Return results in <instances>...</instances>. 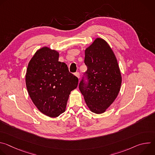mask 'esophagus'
I'll list each match as a JSON object with an SVG mask.
<instances>
[{
    "label": "esophagus",
    "instance_id": "obj_1",
    "mask_svg": "<svg viewBox=\"0 0 155 155\" xmlns=\"http://www.w3.org/2000/svg\"><path fill=\"white\" fill-rule=\"evenodd\" d=\"M75 75L78 78V79H80V73L79 72H76L75 74Z\"/></svg>",
    "mask_w": 155,
    "mask_h": 155
}]
</instances>
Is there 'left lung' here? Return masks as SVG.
Wrapping results in <instances>:
<instances>
[{
  "label": "left lung",
  "mask_w": 155,
  "mask_h": 155,
  "mask_svg": "<svg viewBox=\"0 0 155 155\" xmlns=\"http://www.w3.org/2000/svg\"><path fill=\"white\" fill-rule=\"evenodd\" d=\"M88 83L79 84L86 105L96 114L104 113L117 97L122 77L115 53L108 43L97 37L84 51Z\"/></svg>",
  "instance_id": "obj_1"
}]
</instances>
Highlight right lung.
I'll list each match as a JSON object with an SVG mask.
<instances>
[{
  "mask_svg": "<svg viewBox=\"0 0 155 155\" xmlns=\"http://www.w3.org/2000/svg\"><path fill=\"white\" fill-rule=\"evenodd\" d=\"M59 53L44 47L30 60L26 74L28 94L37 109L51 118L65 111L71 92L78 80L69 71L68 65L59 61Z\"/></svg>",
  "mask_w": 155,
  "mask_h": 155,
  "instance_id": "1",
  "label": "right lung"
}]
</instances>
